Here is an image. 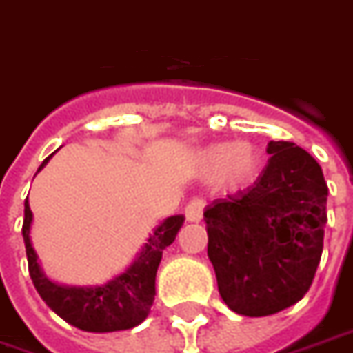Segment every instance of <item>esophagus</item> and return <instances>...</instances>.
Wrapping results in <instances>:
<instances>
[{"instance_id": "1", "label": "esophagus", "mask_w": 353, "mask_h": 353, "mask_svg": "<svg viewBox=\"0 0 353 353\" xmlns=\"http://www.w3.org/2000/svg\"><path fill=\"white\" fill-rule=\"evenodd\" d=\"M203 208H205V202H203L202 198L190 200V202L187 203V208H185V216H187V221H189V223H200V221H202Z\"/></svg>"}]
</instances>
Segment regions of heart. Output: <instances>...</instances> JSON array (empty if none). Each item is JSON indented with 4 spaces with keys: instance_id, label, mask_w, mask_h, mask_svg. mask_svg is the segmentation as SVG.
<instances>
[{
    "instance_id": "1",
    "label": "heart",
    "mask_w": 353,
    "mask_h": 353,
    "mask_svg": "<svg viewBox=\"0 0 353 353\" xmlns=\"http://www.w3.org/2000/svg\"><path fill=\"white\" fill-rule=\"evenodd\" d=\"M196 168L205 179H215L221 189L237 190L256 177L260 153L249 142L211 143L198 153Z\"/></svg>"
}]
</instances>
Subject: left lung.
<instances>
[{
	"label": "left lung",
	"instance_id": "8db88e82",
	"mask_svg": "<svg viewBox=\"0 0 353 353\" xmlns=\"http://www.w3.org/2000/svg\"><path fill=\"white\" fill-rule=\"evenodd\" d=\"M254 185L203 210L219 294L237 314L270 316L309 292L323 249L327 183L292 142L268 143Z\"/></svg>",
	"mask_w": 353,
	"mask_h": 353
}]
</instances>
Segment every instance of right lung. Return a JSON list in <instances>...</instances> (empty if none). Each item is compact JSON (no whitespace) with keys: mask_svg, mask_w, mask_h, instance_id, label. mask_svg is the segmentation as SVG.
Here are the masks:
<instances>
[{"mask_svg":"<svg viewBox=\"0 0 353 353\" xmlns=\"http://www.w3.org/2000/svg\"><path fill=\"white\" fill-rule=\"evenodd\" d=\"M57 151V150H56ZM54 151V153H56ZM52 153V155H54ZM46 157L37 172L46 166L52 159ZM185 216L174 215L164 219L142 250L132 260L121 275L114 276L101 286H65L50 281L44 275L41 262L33 245H31V223L33 213L30 202H23V226L22 236L26 243V254L30 265L31 281L37 288L43 301L65 322L82 331L91 333H112L137 327L150 314L155 299V276L163 250L174 243L177 232L183 226Z\"/></svg>","mask_w":353,"mask_h":353,"instance_id":"obj_1","label":"right lung"}]
</instances>
